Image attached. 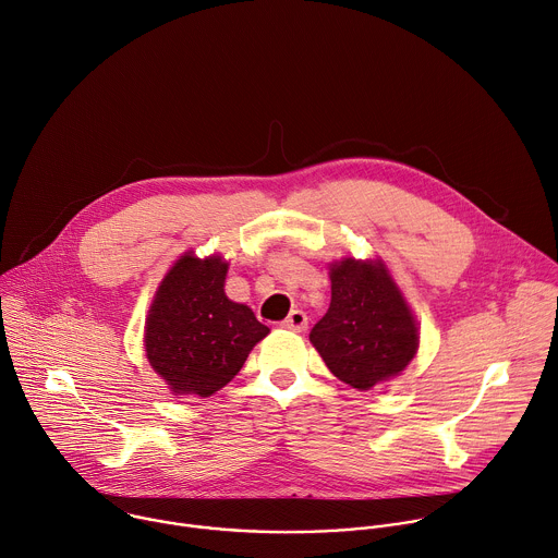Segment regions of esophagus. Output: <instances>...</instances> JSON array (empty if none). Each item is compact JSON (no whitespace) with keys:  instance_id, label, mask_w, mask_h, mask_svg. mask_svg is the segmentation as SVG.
Returning <instances> with one entry per match:
<instances>
[{"instance_id":"obj_1","label":"esophagus","mask_w":558,"mask_h":558,"mask_svg":"<svg viewBox=\"0 0 558 558\" xmlns=\"http://www.w3.org/2000/svg\"><path fill=\"white\" fill-rule=\"evenodd\" d=\"M286 329H294V331H305L307 329V314L301 310H292L288 314V318L281 323Z\"/></svg>"}]
</instances>
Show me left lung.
Segmentation results:
<instances>
[{"label":"left lung","instance_id":"1","mask_svg":"<svg viewBox=\"0 0 558 558\" xmlns=\"http://www.w3.org/2000/svg\"><path fill=\"white\" fill-rule=\"evenodd\" d=\"M331 303L310 341L345 385L367 391L398 376L417 350L415 320L380 264H333Z\"/></svg>","mask_w":558,"mask_h":558}]
</instances>
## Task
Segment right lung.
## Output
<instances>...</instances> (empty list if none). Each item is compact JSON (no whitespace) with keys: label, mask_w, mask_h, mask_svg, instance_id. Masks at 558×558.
<instances>
[{"label":"right lung","mask_w":558,"mask_h":558,"mask_svg":"<svg viewBox=\"0 0 558 558\" xmlns=\"http://www.w3.org/2000/svg\"><path fill=\"white\" fill-rule=\"evenodd\" d=\"M229 264L184 255L151 303L145 350L173 393L206 398L229 385L270 331L248 305L225 294Z\"/></svg>","instance_id":"obj_1"}]
</instances>
